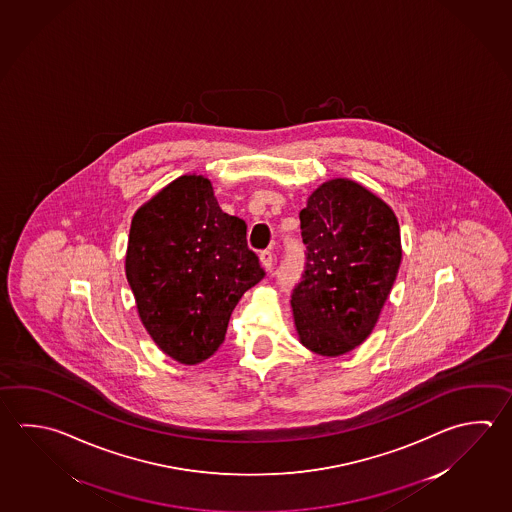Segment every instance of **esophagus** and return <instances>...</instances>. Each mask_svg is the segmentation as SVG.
<instances>
[{"label":"esophagus","instance_id":"1","mask_svg":"<svg viewBox=\"0 0 512 512\" xmlns=\"http://www.w3.org/2000/svg\"><path fill=\"white\" fill-rule=\"evenodd\" d=\"M260 260L261 265H263L265 269L270 270L272 269V265H274V254H272L270 249H267V251H261Z\"/></svg>","mask_w":512,"mask_h":512}]
</instances>
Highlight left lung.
Returning a JSON list of instances; mask_svg holds the SVG:
<instances>
[{"label":"left lung","mask_w":512,"mask_h":512,"mask_svg":"<svg viewBox=\"0 0 512 512\" xmlns=\"http://www.w3.org/2000/svg\"><path fill=\"white\" fill-rule=\"evenodd\" d=\"M299 220L307 263L290 301L299 339L319 355L346 354L372 334L397 278V216L368 189L335 178Z\"/></svg>","instance_id":"obj_1"}]
</instances>
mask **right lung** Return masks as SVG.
I'll use <instances>...</instances> for the list:
<instances>
[{"instance_id": "add662e5", "label": "right lung", "mask_w": 512, "mask_h": 512, "mask_svg": "<svg viewBox=\"0 0 512 512\" xmlns=\"http://www.w3.org/2000/svg\"><path fill=\"white\" fill-rule=\"evenodd\" d=\"M263 276L247 225L223 213L207 178H177L133 216L126 278L149 335L178 363L222 346L234 307Z\"/></svg>"}]
</instances>
